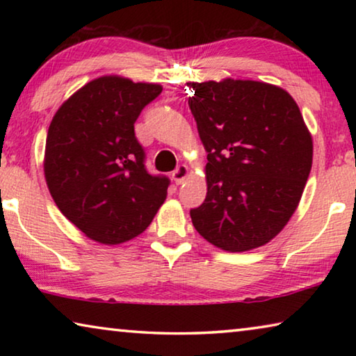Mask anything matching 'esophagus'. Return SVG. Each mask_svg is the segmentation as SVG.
I'll return each instance as SVG.
<instances>
[{"mask_svg":"<svg viewBox=\"0 0 356 356\" xmlns=\"http://www.w3.org/2000/svg\"><path fill=\"white\" fill-rule=\"evenodd\" d=\"M186 177H188V168H186L185 165L179 166L177 170L172 172V179H174V182H176L177 185L182 184Z\"/></svg>","mask_w":356,"mask_h":356,"instance_id":"34e87169","label":"esophagus"}]
</instances>
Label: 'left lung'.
<instances>
[{
    "label": "left lung",
    "instance_id": "1",
    "mask_svg": "<svg viewBox=\"0 0 356 356\" xmlns=\"http://www.w3.org/2000/svg\"><path fill=\"white\" fill-rule=\"evenodd\" d=\"M207 150V195L190 212L200 236L227 252L267 245L297 210L312 166V136L286 89L222 78L190 83Z\"/></svg>",
    "mask_w": 356,
    "mask_h": 356
}]
</instances>
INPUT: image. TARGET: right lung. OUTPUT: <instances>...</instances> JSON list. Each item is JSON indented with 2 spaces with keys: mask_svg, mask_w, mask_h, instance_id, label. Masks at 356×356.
Wrapping results in <instances>:
<instances>
[{
  "mask_svg": "<svg viewBox=\"0 0 356 356\" xmlns=\"http://www.w3.org/2000/svg\"><path fill=\"white\" fill-rule=\"evenodd\" d=\"M161 89L104 75L64 100L51 119L44 154L48 191L94 242L113 246L138 237L166 200L170 180L147 174L134 129Z\"/></svg>",
  "mask_w": 356,
  "mask_h": 356,
  "instance_id": "add662e5",
  "label": "right lung"
}]
</instances>
